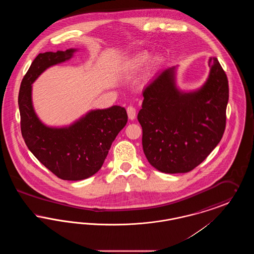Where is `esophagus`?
<instances>
[{
  "mask_svg": "<svg viewBox=\"0 0 254 254\" xmlns=\"http://www.w3.org/2000/svg\"><path fill=\"white\" fill-rule=\"evenodd\" d=\"M127 116L130 120H134L135 117H136V109L132 106H129L127 107Z\"/></svg>",
  "mask_w": 254,
  "mask_h": 254,
  "instance_id": "esophagus-1",
  "label": "esophagus"
}]
</instances>
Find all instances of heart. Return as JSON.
I'll return each mask as SVG.
<instances>
[{
	"instance_id": "1",
	"label": "heart",
	"mask_w": 254,
	"mask_h": 254,
	"mask_svg": "<svg viewBox=\"0 0 254 254\" xmlns=\"http://www.w3.org/2000/svg\"><path fill=\"white\" fill-rule=\"evenodd\" d=\"M150 58H151V56L148 52H145V51L138 52V53L132 55L129 59L127 60L124 64V68H125V70H127L128 72L140 71L147 64ZM162 65H163L162 59L160 57H155L148 64L146 72L149 76H152L161 69Z\"/></svg>"
}]
</instances>
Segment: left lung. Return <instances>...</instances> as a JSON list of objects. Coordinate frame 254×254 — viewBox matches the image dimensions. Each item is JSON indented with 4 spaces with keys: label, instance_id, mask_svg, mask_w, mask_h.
Listing matches in <instances>:
<instances>
[{
    "label": "left lung",
    "instance_id": "8db88e82",
    "mask_svg": "<svg viewBox=\"0 0 254 254\" xmlns=\"http://www.w3.org/2000/svg\"><path fill=\"white\" fill-rule=\"evenodd\" d=\"M197 90L181 91L177 66L169 67L145 87L138 121L149 164L161 172L186 173L200 165L221 141L226 128L229 82L217 58Z\"/></svg>",
    "mask_w": 254,
    "mask_h": 254
}]
</instances>
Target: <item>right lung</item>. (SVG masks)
<instances>
[{
  "mask_svg": "<svg viewBox=\"0 0 254 254\" xmlns=\"http://www.w3.org/2000/svg\"><path fill=\"white\" fill-rule=\"evenodd\" d=\"M77 49L40 53L24 75L19 91L21 130L33 155L63 180L79 181L102 168L112 142L127 122L125 108L87 112L72 125L52 127L38 118L32 104V84L47 68L69 60Z\"/></svg>",
  "mask_w": 254,
  "mask_h": 254,
  "instance_id": "add662e5",
  "label": "right lung"
}]
</instances>
